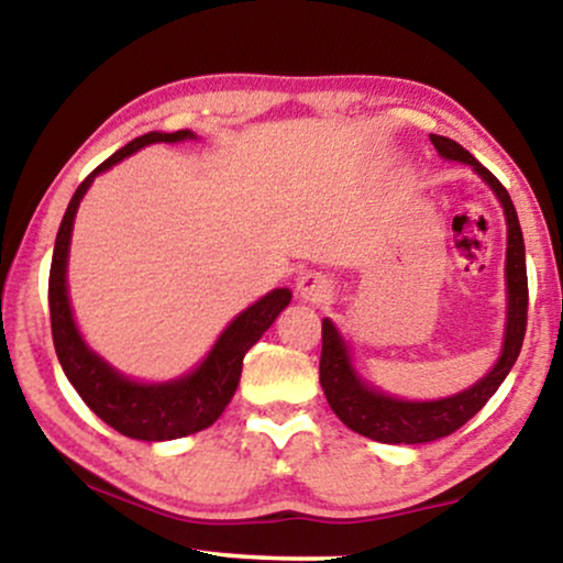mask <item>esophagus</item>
Listing matches in <instances>:
<instances>
[{
	"instance_id": "obj_1",
	"label": "esophagus",
	"mask_w": 563,
	"mask_h": 563,
	"mask_svg": "<svg viewBox=\"0 0 563 563\" xmlns=\"http://www.w3.org/2000/svg\"><path fill=\"white\" fill-rule=\"evenodd\" d=\"M330 291H333V284L325 274L305 272L297 276V295L305 302H322V299L330 297Z\"/></svg>"
}]
</instances>
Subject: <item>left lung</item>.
<instances>
[{
	"mask_svg": "<svg viewBox=\"0 0 563 563\" xmlns=\"http://www.w3.org/2000/svg\"><path fill=\"white\" fill-rule=\"evenodd\" d=\"M435 151L449 161L468 164L495 191L507 220V325L505 343L497 364L492 372L459 395L445 399H430V402H410L384 395V391L368 387L358 379L356 368L351 364L349 345L338 333V328L328 318L322 320V353H320V384L325 391L330 410L341 418L345 426L356 433L372 438L379 443H430L445 438L474 418L495 395L505 376L510 374L515 361L520 356L522 338L528 325V274H526V245H522V230L518 212L507 189L489 168H484L466 148L443 135H430Z\"/></svg>",
	"mask_w": 563,
	"mask_h": 563,
	"instance_id": "obj_1",
	"label": "left lung"
}]
</instances>
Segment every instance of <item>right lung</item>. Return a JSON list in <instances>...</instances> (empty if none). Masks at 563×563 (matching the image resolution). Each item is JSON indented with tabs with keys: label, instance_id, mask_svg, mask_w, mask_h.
Listing matches in <instances>:
<instances>
[{
	"label": "right lung",
	"instance_id": "1",
	"mask_svg": "<svg viewBox=\"0 0 563 563\" xmlns=\"http://www.w3.org/2000/svg\"><path fill=\"white\" fill-rule=\"evenodd\" d=\"M197 137L191 130H176V133H145L135 141H130L125 148L112 153L102 161L87 179L74 191L71 202L66 207L64 220H60L56 249H53L51 276H48V305H51V330L53 345L60 368L79 391V397L97 418H102L107 426L118 430L128 438L137 441H174L199 430L210 428L220 418L230 399H233L238 382H241L243 356L253 343L272 328L284 307L289 305V289H274L266 297H261L256 305L243 310L230 325L222 330L218 343L207 353V358L195 372L181 376V379L164 384H143L133 382L128 376L99 358L76 328L71 305H68L66 289V264H68V245H71L74 218L79 210V202L87 195L97 174L107 172L130 153L145 148L151 143H179Z\"/></svg>",
	"mask_w": 563,
	"mask_h": 563
}]
</instances>
